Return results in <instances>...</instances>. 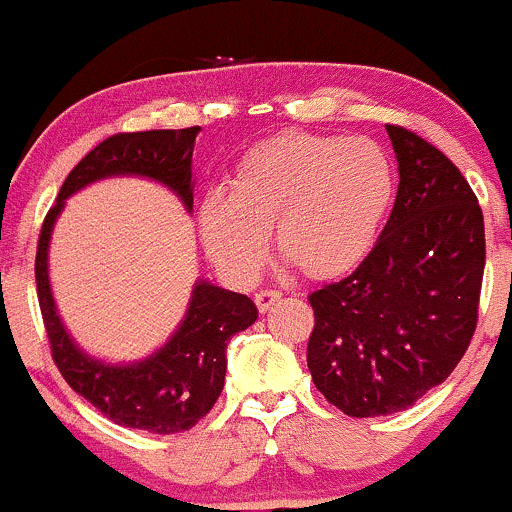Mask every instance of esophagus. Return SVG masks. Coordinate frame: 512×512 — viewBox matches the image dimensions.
<instances>
[{
	"label": "esophagus",
	"instance_id": "obj_1",
	"mask_svg": "<svg viewBox=\"0 0 512 512\" xmlns=\"http://www.w3.org/2000/svg\"><path fill=\"white\" fill-rule=\"evenodd\" d=\"M281 301V293L279 291H272V289H262L255 293V303L257 308H260V313H267L272 305H276Z\"/></svg>",
	"mask_w": 512,
	"mask_h": 512
}]
</instances>
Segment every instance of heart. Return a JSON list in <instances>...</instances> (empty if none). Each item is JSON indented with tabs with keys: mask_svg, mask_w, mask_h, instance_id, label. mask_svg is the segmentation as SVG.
I'll list each match as a JSON object with an SVG mask.
<instances>
[{
	"mask_svg": "<svg viewBox=\"0 0 512 512\" xmlns=\"http://www.w3.org/2000/svg\"><path fill=\"white\" fill-rule=\"evenodd\" d=\"M390 156L368 139L284 132L240 158L228 192L197 211L209 260L236 281L255 279L276 248L308 279H337L375 245L395 199Z\"/></svg>",
	"mask_w": 512,
	"mask_h": 512,
	"instance_id": "b5f03b06",
	"label": "heart"
}]
</instances>
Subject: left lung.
<instances>
[{
    "mask_svg": "<svg viewBox=\"0 0 512 512\" xmlns=\"http://www.w3.org/2000/svg\"><path fill=\"white\" fill-rule=\"evenodd\" d=\"M395 207L346 279L310 293L308 368L327 402L356 419L411 407L455 370L477 330L484 216L443 151L387 125Z\"/></svg>",
    "mask_w": 512,
    "mask_h": 512,
    "instance_id": "8db88e82",
    "label": "left lung"
}]
</instances>
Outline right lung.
<instances>
[{"mask_svg":"<svg viewBox=\"0 0 512 512\" xmlns=\"http://www.w3.org/2000/svg\"><path fill=\"white\" fill-rule=\"evenodd\" d=\"M199 127L113 134L76 163L55 207L45 216L35 255L38 303L48 330L52 361L74 392L115 421L149 433L190 431L219 399L226 380V344L248 330L257 308L243 293L199 279L180 327L161 349L134 363H105L84 354L57 315L48 276L52 228L64 199L113 175H142L166 185L192 211V149Z\"/></svg>","mask_w":512,"mask_h":512,"instance_id":"add662e5","label":"right lung"}]
</instances>
